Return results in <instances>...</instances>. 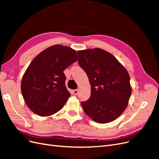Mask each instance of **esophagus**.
I'll list each match as a JSON object with an SVG mask.
<instances>
[{
	"instance_id": "34e87169",
	"label": "esophagus",
	"mask_w": 159,
	"mask_h": 159,
	"mask_svg": "<svg viewBox=\"0 0 159 159\" xmlns=\"http://www.w3.org/2000/svg\"><path fill=\"white\" fill-rule=\"evenodd\" d=\"M78 92H79V90H78V89H74V90H73V93H74V95H78Z\"/></svg>"
}]
</instances>
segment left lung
I'll return each instance as SVG.
<instances>
[{
  "label": "left lung",
  "instance_id": "1",
  "mask_svg": "<svg viewBox=\"0 0 159 159\" xmlns=\"http://www.w3.org/2000/svg\"><path fill=\"white\" fill-rule=\"evenodd\" d=\"M78 63L87 74L91 96L81 106L98 123H107L121 115L127 107L132 88L125 68L108 52L101 48L78 51Z\"/></svg>",
  "mask_w": 159,
  "mask_h": 159
}]
</instances>
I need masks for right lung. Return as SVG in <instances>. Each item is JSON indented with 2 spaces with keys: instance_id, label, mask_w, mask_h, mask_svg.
I'll list each match as a JSON object with an SVG mask.
<instances>
[{
  "instance_id": "right-lung-1",
  "label": "right lung",
  "mask_w": 159,
  "mask_h": 159,
  "mask_svg": "<svg viewBox=\"0 0 159 159\" xmlns=\"http://www.w3.org/2000/svg\"><path fill=\"white\" fill-rule=\"evenodd\" d=\"M78 59L75 50L60 44L48 48L34 58L21 81L24 100L34 113L50 116L64 107L71 95L64 71Z\"/></svg>"
}]
</instances>
